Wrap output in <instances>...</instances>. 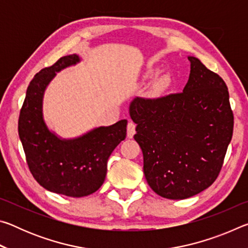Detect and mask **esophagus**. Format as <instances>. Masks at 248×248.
<instances>
[{"mask_svg": "<svg viewBox=\"0 0 248 248\" xmlns=\"http://www.w3.org/2000/svg\"><path fill=\"white\" fill-rule=\"evenodd\" d=\"M134 133H136V124L132 123V121H129L127 125V136L128 138H133Z\"/></svg>", "mask_w": 248, "mask_h": 248, "instance_id": "1", "label": "esophagus"}]
</instances>
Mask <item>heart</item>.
Returning <instances> with one entry per match:
<instances>
[{"label":"heart","mask_w":248,"mask_h":248,"mask_svg":"<svg viewBox=\"0 0 248 248\" xmlns=\"http://www.w3.org/2000/svg\"><path fill=\"white\" fill-rule=\"evenodd\" d=\"M148 75H149L150 78H153V77H155V75H156V71L151 70V71H149ZM166 85H167V79L166 78H161V79H159V82L157 84V86H158L159 90H163Z\"/></svg>","instance_id":"heart-1"}]
</instances>
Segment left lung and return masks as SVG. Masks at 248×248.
<instances>
[{"instance_id":"obj_1","label":"left lung","mask_w":248,"mask_h":248,"mask_svg":"<svg viewBox=\"0 0 248 248\" xmlns=\"http://www.w3.org/2000/svg\"><path fill=\"white\" fill-rule=\"evenodd\" d=\"M190 74L182 93L136 97L129 112L143 153L149 186L167 199H186L217 179L232 139L234 116L225 82L188 57Z\"/></svg>"}]
</instances>
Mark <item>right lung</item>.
<instances>
[{
    "label": "right lung",
    "instance_id": "add662e5",
    "mask_svg": "<svg viewBox=\"0 0 248 248\" xmlns=\"http://www.w3.org/2000/svg\"><path fill=\"white\" fill-rule=\"evenodd\" d=\"M81 61L77 54L59 59L29 83L18 119V134L29 170L40 186L74 198L98 190L112 151L125 139L128 121L98 127L75 139H61L50 131L43 115V99L57 72Z\"/></svg>",
    "mask_w": 248,
    "mask_h": 248
}]
</instances>
